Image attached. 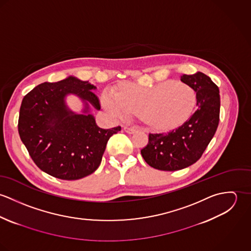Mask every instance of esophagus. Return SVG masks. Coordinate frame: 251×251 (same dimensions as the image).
I'll use <instances>...</instances> for the list:
<instances>
[{
	"label": "esophagus",
	"mask_w": 251,
	"mask_h": 251,
	"mask_svg": "<svg viewBox=\"0 0 251 251\" xmlns=\"http://www.w3.org/2000/svg\"><path fill=\"white\" fill-rule=\"evenodd\" d=\"M124 130H125L126 133H128V134H132V133H134V132L136 131V128H135V127L125 126V127H124Z\"/></svg>",
	"instance_id": "34e87169"
}]
</instances>
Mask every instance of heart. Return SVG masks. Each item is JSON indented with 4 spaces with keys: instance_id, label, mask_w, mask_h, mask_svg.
Instances as JSON below:
<instances>
[{
    "instance_id": "obj_1",
    "label": "heart",
    "mask_w": 251,
    "mask_h": 251,
    "mask_svg": "<svg viewBox=\"0 0 251 251\" xmlns=\"http://www.w3.org/2000/svg\"><path fill=\"white\" fill-rule=\"evenodd\" d=\"M101 102L115 118L125 119L133 114L154 128L173 129L191 117L197 97L189 86L168 81L151 87L127 85L119 93L105 90Z\"/></svg>"
}]
</instances>
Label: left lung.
<instances>
[{
    "mask_svg": "<svg viewBox=\"0 0 251 251\" xmlns=\"http://www.w3.org/2000/svg\"><path fill=\"white\" fill-rule=\"evenodd\" d=\"M197 97V110L180 126L161 133H150L141 150L145 161L154 169L177 171L195 163L215 135L219 122L218 87L202 72L180 76Z\"/></svg>",
    "mask_w": 251,
    "mask_h": 251,
    "instance_id": "obj_1",
    "label": "left lung"
}]
</instances>
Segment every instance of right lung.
Here are the masks:
<instances>
[{
	"label": "right lung",
	"instance_id": "1",
	"mask_svg": "<svg viewBox=\"0 0 251 251\" xmlns=\"http://www.w3.org/2000/svg\"><path fill=\"white\" fill-rule=\"evenodd\" d=\"M97 87L74 76L56 83L44 82L27 94L21 103L18 132L36 166L61 179H79L100 166L109 138L121 126L103 129L90 114L100 110ZM75 94L84 103L81 114L71 110L65 97Z\"/></svg>",
	"mask_w": 251,
	"mask_h": 251
}]
</instances>
